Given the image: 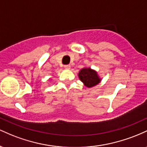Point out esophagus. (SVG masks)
Listing matches in <instances>:
<instances>
[{
	"mask_svg": "<svg viewBox=\"0 0 147 147\" xmlns=\"http://www.w3.org/2000/svg\"><path fill=\"white\" fill-rule=\"evenodd\" d=\"M64 68H65V69H70V65H69V64H68V65H64Z\"/></svg>",
	"mask_w": 147,
	"mask_h": 147,
	"instance_id": "obj_1",
	"label": "esophagus"
}]
</instances>
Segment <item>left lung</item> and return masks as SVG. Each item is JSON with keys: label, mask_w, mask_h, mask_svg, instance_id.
Wrapping results in <instances>:
<instances>
[{"label": "left lung", "mask_w": 147, "mask_h": 147, "mask_svg": "<svg viewBox=\"0 0 147 147\" xmlns=\"http://www.w3.org/2000/svg\"><path fill=\"white\" fill-rule=\"evenodd\" d=\"M79 78L86 86L91 88L100 82L101 79L97 75V72L90 68H83L79 72Z\"/></svg>", "instance_id": "left-lung-1"}]
</instances>
